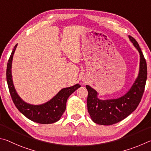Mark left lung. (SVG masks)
<instances>
[{
  "label": "left lung",
  "instance_id": "left-lung-1",
  "mask_svg": "<svg viewBox=\"0 0 151 151\" xmlns=\"http://www.w3.org/2000/svg\"><path fill=\"white\" fill-rule=\"evenodd\" d=\"M132 43L140 54L139 76L129 91L118 99L101 100L97 92L87 85L88 91L87 105L89 114L94 123L101 125H111L122 121L133 113L138 107L143 95L147 78L146 60L138 42L129 36Z\"/></svg>",
  "mask_w": 151,
  "mask_h": 151
}]
</instances>
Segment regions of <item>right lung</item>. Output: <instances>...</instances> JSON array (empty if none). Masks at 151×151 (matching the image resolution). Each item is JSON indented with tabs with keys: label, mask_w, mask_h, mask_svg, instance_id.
I'll use <instances>...</instances> for the list:
<instances>
[{
	"label": "right lung",
	"mask_w": 151,
	"mask_h": 151,
	"mask_svg": "<svg viewBox=\"0 0 151 151\" xmlns=\"http://www.w3.org/2000/svg\"><path fill=\"white\" fill-rule=\"evenodd\" d=\"M17 46V44H16L9 58L6 68V81L13 103L21 113L34 122L40 124L56 122L60 120L65 111L68 97L76 89L80 88L81 86L78 83L73 86L61 89L56 96L44 104L34 105L24 102L16 91L12 79V62Z\"/></svg>",
	"instance_id": "right-lung-1"
}]
</instances>
